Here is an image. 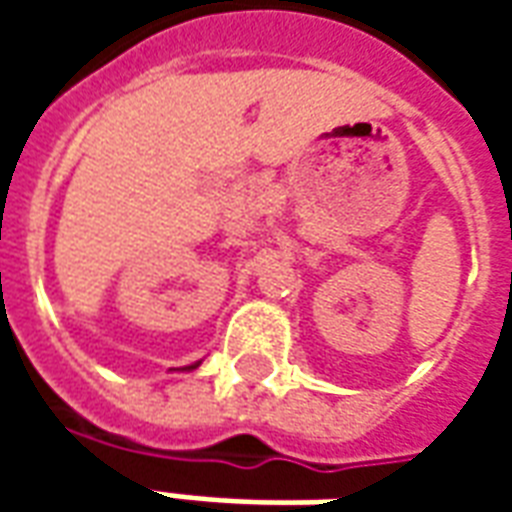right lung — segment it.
<instances>
[{"label":"right lung","instance_id":"add662e5","mask_svg":"<svg viewBox=\"0 0 512 512\" xmlns=\"http://www.w3.org/2000/svg\"><path fill=\"white\" fill-rule=\"evenodd\" d=\"M191 367H197V365H191ZM191 367H189V370H191Z\"/></svg>","mask_w":512,"mask_h":512}]
</instances>
